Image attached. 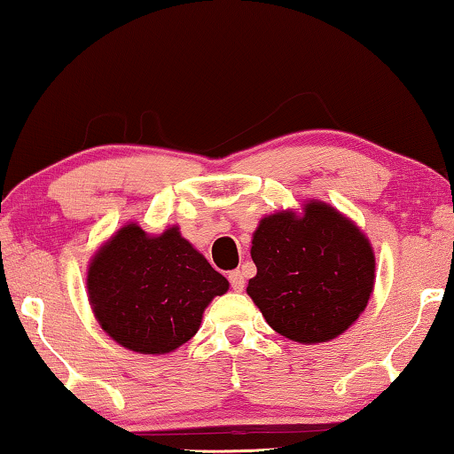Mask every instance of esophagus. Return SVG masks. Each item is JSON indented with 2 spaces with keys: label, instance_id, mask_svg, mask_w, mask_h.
Segmentation results:
<instances>
[{
  "label": "esophagus",
  "instance_id": "esophagus-1",
  "mask_svg": "<svg viewBox=\"0 0 454 454\" xmlns=\"http://www.w3.org/2000/svg\"><path fill=\"white\" fill-rule=\"evenodd\" d=\"M228 281H230V287H232L234 292H242V289H245V286H247L245 275H242L240 270H232V273L228 275Z\"/></svg>",
  "mask_w": 454,
  "mask_h": 454
}]
</instances>
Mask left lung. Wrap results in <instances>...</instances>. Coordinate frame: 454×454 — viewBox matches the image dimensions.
Here are the masks:
<instances>
[{"label":"left lung","mask_w":454,"mask_h":454,"mask_svg":"<svg viewBox=\"0 0 454 454\" xmlns=\"http://www.w3.org/2000/svg\"><path fill=\"white\" fill-rule=\"evenodd\" d=\"M256 275L247 292L269 326L314 344L342 334L373 292L375 256L358 228L312 201L301 218L279 212L261 220L250 248Z\"/></svg>","instance_id":"1"}]
</instances>
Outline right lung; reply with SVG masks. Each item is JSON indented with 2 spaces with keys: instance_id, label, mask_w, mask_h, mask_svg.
Returning a JSON list of instances; mask_svg holds the SVG:
<instances>
[{
  "instance_id": "right-lung-1",
  "label": "right lung",
  "mask_w": 454,
  "mask_h": 454,
  "mask_svg": "<svg viewBox=\"0 0 454 454\" xmlns=\"http://www.w3.org/2000/svg\"><path fill=\"white\" fill-rule=\"evenodd\" d=\"M87 292L114 340L134 353L165 355L198 333L206 306L228 292V281L177 228L146 236L128 224L91 261Z\"/></svg>"
}]
</instances>
